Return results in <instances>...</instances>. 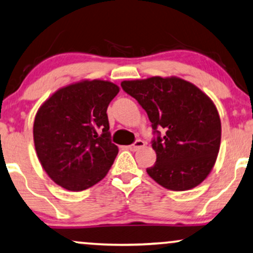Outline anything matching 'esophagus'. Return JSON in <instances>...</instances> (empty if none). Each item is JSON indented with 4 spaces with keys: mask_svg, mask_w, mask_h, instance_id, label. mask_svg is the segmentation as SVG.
<instances>
[{
    "mask_svg": "<svg viewBox=\"0 0 253 253\" xmlns=\"http://www.w3.org/2000/svg\"><path fill=\"white\" fill-rule=\"evenodd\" d=\"M144 145H145V143L143 142V140H136L133 144H131V145L127 146V149H129L130 151H137L138 149H140V147H143Z\"/></svg>",
    "mask_w": 253,
    "mask_h": 253,
    "instance_id": "1",
    "label": "esophagus"
}]
</instances>
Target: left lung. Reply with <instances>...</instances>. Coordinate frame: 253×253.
Returning a JSON list of instances; mask_svg holds the SVG:
<instances>
[{"label":"left lung","instance_id":"left-lung-1","mask_svg":"<svg viewBox=\"0 0 253 253\" xmlns=\"http://www.w3.org/2000/svg\"><path fill=\"white\" fill-rule=\"evenodd\" d=\"M152 123L157 160L147 174L170 191H188L208 176L221 144L215 104L195 84L176 77L122 81ZM158 128L164 130L160 133Z\"/></svg>","mask_w":253,"mask_h":253}]
</instances>
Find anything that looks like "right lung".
I'll use <instances>...</instances> for the list:
<instances>
[{"label":"right lung","mask_w":253,"mask_h":253,"mask_svg":"<svg viewBox=\"0 0 253 253\" xmlns=\"http://www.w3.org/2000/svg\"><path fill=\"white\" fill-rule=\"evenodd\" d=\"M119 91L109 81L83 80L58 89L38 109L36 152L47 175L62 188L84 191L110 169L119 147L110 140L107 108Z\"/></svg>","instance_id":"obj_1"}]
</instances>
